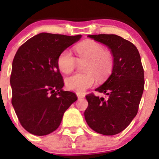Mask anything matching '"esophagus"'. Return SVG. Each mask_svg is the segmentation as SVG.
Instances as JSON below:
<instances>
[{
    "instance_id": "obj_1",
    "label": "esophagus",
    "mask_w": 159,
    "mask_h": 159,
    "mask_svg": "<svg viewBox=\"0 0 159 159\" xmlns=\"http://www.w3.org/2000/svg\"><path fill=\"white\" fill-rule=\"evenodd\" d=\"M77 96L78 98H84L85 96L84 94H81V93H77Z\"/></svg>"
}]
</instances>
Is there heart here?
Listing matches in <instances>:
<instances>
[{
  "instance_id": "obj_1",
  "label": "heart",
  "mask_w": 159,
  "mask_h": 159,
  "mask_svg": "<svg viewBox=\"0 0 159 159\" xmlns=\"http://www.w3.org/2000/svg\"><path fill=\"white\" fill-rule=\"evenodd\" d=\"M77 57L69 49L63 51L57 58V65L62 72L70 74L77 67L78 62H87L84 74H76L65 79L69 90L82 93L96 83V78L104 80L109 76L114 67V57L99 43L88 40L75 47Z\"/></svg>"
}]
</instances>
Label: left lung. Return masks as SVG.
I'll return each mask as SVG.
<instances>
[{
  "label": "left lung",
  "instance_id": "obj_1",
  "mask_svg": "<svg viewBox=\"0 0 159 159\" xmlns=\"http://www.w3.org/2000/svg\"><path fill=\"white\" fill-rule=\"evenodd\" d=\"M111 49L114 57L112 74L96 91L107 99L93 93L86 96L87 123L104 135H114L126 128L138 114L144 89V73L139 52L129 40L115 34L89 35Z\"/></svg>",
  "mask_w": 159,
  "mask_h": 159
}]
</instances>
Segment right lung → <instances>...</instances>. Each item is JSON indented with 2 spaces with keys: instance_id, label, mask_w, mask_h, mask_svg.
I'll use <instances>...</instances> for the list:
<instances>
[{
  "instance_id": "1",
  "label": "right lung",
  "mask_w": 159,
  "mask_h": 159,
  "mask_svg": "<svg viewBox=\"0 0 159 159\" xmlns=\"http://www.w3.org/2000/svg\"><path fill=\"white\" fill-rule=\"evenodd\" d=\"M81 35L42 33L18 49L12 66V105L20 123L27 132L39 136L55 131L63 114L78 99L64 91L57 58L80 39Z\"/></svg>"
}]
</instances>
